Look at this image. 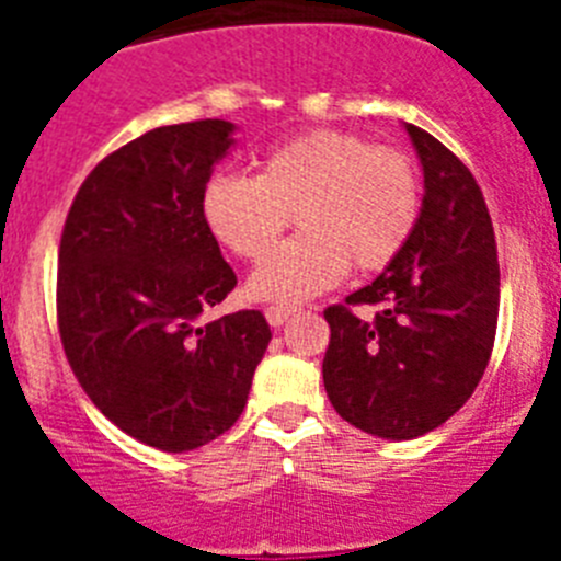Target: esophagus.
I'll return each instance as SVG.
<instances>
[{"label":"esophagus","instance_id":"34e87169","mask_svg":"<svg viewBox=\"0 0 561 561\" xmlns=\"http://www.w3.org/2000/svg\"><path fill=\"white\" fill-rule=\"evenodd\" d=\"M264 314H266V320H270V325H275V329H280V325H284L286 320H289V317L295 314V311L284 309V306H270V309H266Z\"/></svg>","mask_w":561,"mask_h":561}]
</instances>
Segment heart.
Returning a JSON list of instances; mask_svg holds the SVG:
<instances>
[{"instance_id": "obj_1", "label": "heart", "mask_w": 561, "mask_h": 561, "mask_svg": "<svg viewBox=\"0 0 561 561\" xmlns=\"http://www.w3.org/2000/svg\"><path fill=\"white\" fill-rule=\"evenodd\" d=\"M202 221L232 255L261 261L295 213L300 236L272 252L247 280L261 304H304L356 272L390 266L413 238L421 180L396 148L334 128L272 148L257 176L216 173L199 196Z\"/></svg>"}]
</instances>
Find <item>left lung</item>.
I'll use <instances>...</instances> for the list:
<instances>
[{
  "label": "left lung",
  "mask_w": 561,
  "mask_h": 561,
  "mask_svg": "<svg viewBox=\"0 0 561 561\" xmlns=\"http://www.w3.org/2000/svg\"><path fill=\"white\" fill-rule=\"evenodd\" d=\"M424 171L413 238L374 284L329 306L323 381L362 433L410 440L440 427L474 393L492 356L500 309L497 244L469 168L404 123ZM351 305H374L356 318Z\"/></svg>",
  "instance_id": "left-lung-1"
}]
</instances>
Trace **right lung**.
<instances>
[{
	"mask_svg": "<svg viewBox=\"0 0 561 561\" xmlns=\"http://www.w3.org/2000/svg\"><path fill=\"white\" fill-rule=\"evenodd\" d=\"M227 121L160 126L83 180L58 250V331L95 408L140 444L191 453L244 413L272 340L261 311L205 323L236 272L199 196L236 140Z\"/></svg>",
	"mask_w": 561,
	"mask_h": 561,
	"instance_id": "add662e5",
	"label": "right lung"
}]
</instances>
